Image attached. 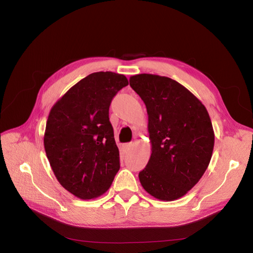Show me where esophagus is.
I'll return each mask as SVG.
<instances>
[{
  "instance_id": "34e87169",
  "label": "esophagus",
  "mask_w": 253,
  "mask_h": 253,
  "mask_svg": "<svg viewBox=\"0 0 253 253\" xmlns=\"http://www.w3.org/2000/svg\"><path fill=\"white\" fill-rule=\"evenodd\" d=\"M132 147H133L132 143H126L124 145V150H125V152H128L129 150H131Z\"/></svg>"
}]
</instances>
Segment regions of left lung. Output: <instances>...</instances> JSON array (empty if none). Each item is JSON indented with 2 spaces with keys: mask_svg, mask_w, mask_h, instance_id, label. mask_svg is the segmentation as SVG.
I'll list each match as a JSON object with an SVG mask.
<instances>
[{
  "mask_svg": "<svg viewBox=\"0 0 253 253\" xmlns=\"http://www.w3.org/2000/svg\"><path fill=\"white\" fill-rule=\"evenodd\" d=\"M147 106L152 154L139 173L143 189L171 202L188 193L208 168L214 131L208 111L180 83L152 74L129 78Z\"/></svg>",
  "mask_w": 253,
  "mask_h": 253,
  "instance_id": "8db88e82",
  "label": "left lung"
}]
</instances>
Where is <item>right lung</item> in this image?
Segmentation results:
<instances>
[{
  "label": "right lung",
  "instance_id": "right-lung-1",
  "mask_svg": "<svg viewBox=\"0 0 253 253\" xmlns=\"http://www.w3.org/2000/svg\"><path fill=\"white\" fill-rule=\"evenodd\" d=\"M127 84L125 75L93 73L68 89L49 112L46 156L60 185L80 200L105 193L119 170L109 109Z\"/></svg>",
  "mask_w": 253,
  "mask_h": 253
}]
</instances>
